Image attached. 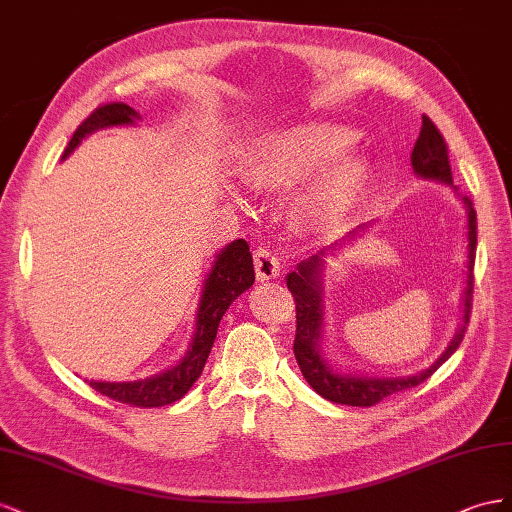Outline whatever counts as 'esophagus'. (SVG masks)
I'll return each instance as SVG.
<instances>
[{
  "label": "esophagus",
  "instance_id": "1",
  "mask_svg": "<svg viewBox=\"0 0 512 512\" xmlns=\"http://www.w3.org/2000/svg\"><path fill=\"white\" fill-rule=\"evenodd\" d=\"M255 270L259 281H274L281 274L279 253L272 246H259L255 251Z\"/></svg>",
  "mask_w": 512,
  "mask_h": 512
}]
</instances>
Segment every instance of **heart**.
Instances as JSON below:
<instances>
[{"label":"heart","mask_w":512,"mask_h":512,"mask_svg":"<svg viewBox=\"0 0 512 512\" xmlns=\"http://www.w3.org/2000/svg\"><path fill=\"white\" fill-rule=\"evenodd\" d=\"M356 141L352 128L332 122L276 130L253 145L246 178L259 191H289L317 174L298 197V210L315 225H337L356 208L369 180L367 165L347 156Z\"/></svg>","instance_id":"b5f03b06"}]
</instances>
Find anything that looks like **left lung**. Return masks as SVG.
<instances>
[{
    "label": "left lung",
    "mask_w": 512,
    "mask_h": 512,
    "mask_svg": "<svg viewBox=\"0 0 512 512\" xmlns=\"http://www.w3.org/2000/svg\"><path fill=\"white\" fill-rule=\"evenodd\" d=\"M412 169L418 178L437 180L452 186V171L448 163V145L442 137L437 126L422 115V128L412 150ZM457 191V186H452ZM463 199V206L467 210V281L463 291V317L461 326L450 341L446 352L437 358L429 369L420 371L416 375L407 377H364V375H343L332 371L326 358L321 356V326H324V304H321V266L324 261L321 257L326 251H337L345 242H352L364 231L362 225L349 233L341 242L332 244L326 251H319L317 255L309 257L294 272L287 274V287L296 302V341H294V354L298 360V367L311 388L321 394V397L341 403V405H354V407H371L382 399L390 397L394 392H401L407 388H414L431 377L442 364L457 352L465 337V328L470 324V311H472V291H474V259H476V210L472 201L467 197Z\"/></svg>",
    "instance_id": "left-lung-1"
}]
</instances>
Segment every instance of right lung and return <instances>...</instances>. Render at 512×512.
Masks as SVG:
<instances>
[{
    "mask_svg": "<svg viewBox=\"0 0 512 512\" xmlns=\"http://www.w3.org/2000/svg\"><path fill=\"white\" fill-rule=\"evenodd\" d=\"M139 118L141 115L133 107L124 105V102H109V105L98 107L96 111H92L90 118L81 122V126L75 130V135H72L62 158L75 152L77 145L87 135L96 133V130L135 124V120ZM253 283L255 270L248 244L246 240H233L216 255L214 266L208 272L206 281H203L195 324L197 328L186 356L169 371L158 373L148 379H137V382H90V386L113 401H120L133 407H163L182 399L199 379L203 367H206V360L216 339L218 324H221L225 311L248 287H253Z\"/></svg>",
    "mask_w": 512,
    "mask_h": 512,
    "instance_id": "obj_1",
    "label": "right lung"
}]
</instances>
